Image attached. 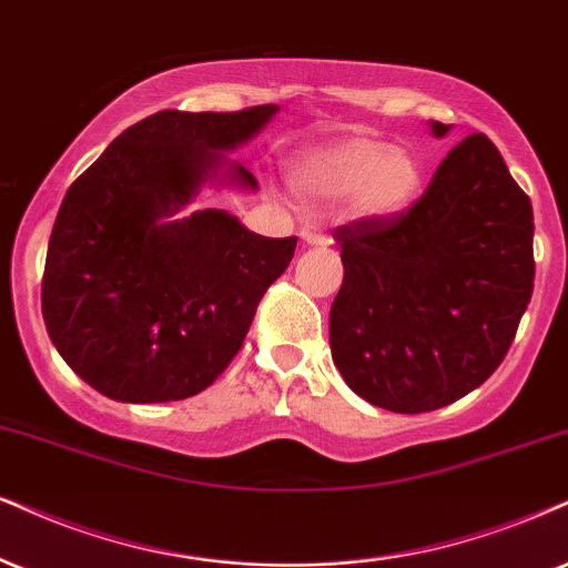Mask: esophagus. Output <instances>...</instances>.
<instances>
[{
    "mask_svg": "<svg viewBox=\"0 0 568 568\" xmlns=\"http://www.w3.org/2000/svg\"><path fill=\"white\" fill-rule=\"evenodd\" d=\"M300 240H303V244H307V247H326L328 244V236L318 226L300 229Z\"/></svg>",
    "mask_w": 568,
    "mask_h": 568,
    "instance_id": "34e87169",
    "label": "esophagus"
}]
</instances>
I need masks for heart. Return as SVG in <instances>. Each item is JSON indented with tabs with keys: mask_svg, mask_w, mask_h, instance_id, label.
<instances>
[{
	"mask_svg": "<svg viewBox=\"0 0 568 568\" xmlns=\"http://www.w3.org/2000/svg\"><path fill=\"white\" fill-rule=\"evenodd\" d=\"M424 163L410 146L376 136H345L316 146L295 168L305 200L339 202L355 221L389 223L422 200Z\"/></svg>",
	"mask_w": 568,
	"mask_h": 568,
	"instance_id": "b5f03b06",
	"label": "heart"
}]
</instances>
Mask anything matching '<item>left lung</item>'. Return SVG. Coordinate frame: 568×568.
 Masks as SVG:
<instances>
[{
    "label": "left lung",
    "instance_id": "left-lung-1",
    "mask_svg": "<svg viewBox=\"0 0 568 568\" xmlns=\"http://www.w3.org/2000/svg\"><path fill=\"white\" fill-rule=\"evenodd\" d=\"M443 139L450 125L429 121ZM531 202L485 134L455 144L408 213L334 231L328 313L347 387L392 413L445 408L506 358L535 286Z\"/></svg>",
    "mask_w": 568,
    "mask_h": 568
}]
</instances>
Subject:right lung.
Returning a JSON list of instances; mask_svg holds the SVG:
<instances>
[{
    "instance_id": "right-lung-1",
    "label": "right lung",
    "mask_w": 568,
    "mask_h": 568,
    "mask_svg": "<svg viewBox=\"0 0 568 568\" xmlns=\"http://www.w3.org/2000/svg\"><path fill=\"white\" fill-rule=\"evenodd\" d=\"M278 104L242 113L163 110L125 129L62 200L41 313L62 361L118 403L184 400L240 353L297 236L271 240L229 210H184L210 189L257 192L229 158Z\"/></svg>"
}]
</instances>
